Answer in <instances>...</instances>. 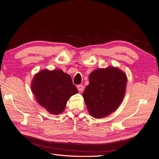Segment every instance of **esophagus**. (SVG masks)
<instances>
[{"mask_svg":"<svg viewBox=\"0 0 159 159\" xmlns=\"http://www.w3.org/2000/svg\"><path fill=\"white\" fill-rule=\"evenodd\" d=\"M77 89L79 90V92H82L83 89V86L82 85H77Z\"/></svg>","mask_w":159,"mask_h":159,"instance_id":"obj_1","label":"esophagus"}]
</instances>
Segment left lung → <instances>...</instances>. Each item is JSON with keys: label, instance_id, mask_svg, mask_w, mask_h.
<instances>
[{"label": "left lung", "instance_id": "obj_1", "mask_svg": "<svg viewBox=\"0 0 159 159\" xmlns=\"http://www.w3.org/2000/svg\"><path fill=\"white\" fill-rule=\"evenodd\" d=\"M83 97L91 116L103 118L116 111L126 93L127 76L113 66L96 69L89 74Z\"/></svg>", "mask_w": 159, "mask_h": 159}]
</instances>
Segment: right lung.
Here are the masks:
<instances>
[{
	"label": "right lung",
	"instance_id": "add662e5",
	"mask_svg": "<svg viewBox=\"0 0 159 159\" xmlns=\"http://www.w3.org/2000/svg\"><path fill=\"white\" fill-rule=\"evenodd\" d=\"M31 90L37 102L52 115L63 112L70 98L79 92L71 76L61 70H42L35 74Z\"/></svg>",
	"mask_w": 159,
	"mask_h": 159
}]
</instances>
